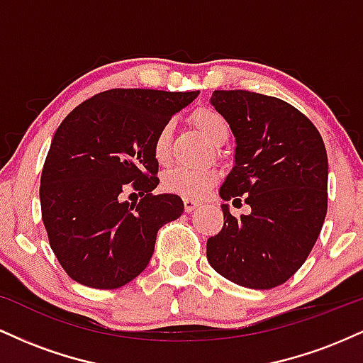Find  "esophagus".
I'll return each instance as SVG.
<instances>
[{
	"mask_svg": "<svg viewBox=\"0 0 363 363\" xmlns=\"http://www.w3.org/2000/svg\"><path fill=\"white\" fill-rule=\"evenodd\" d=\"M199 206H201V201H196V199H191V198L184 199L186 213H191V211H194L196 208H199Z\"/></svg>",
	"mask_w": 363,
	"mask_h": 363,
	"instance_id": "1",
	"label": "esophagus"
}]
</instances>
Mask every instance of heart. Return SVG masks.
I'll return each instance as SVG.
<instances>
[{
  "instance_id": "b5f03b06",
  "label": "heart",
  "mask_w": 363,
  "mask_h": 363,
  "mask_svg": "<svg viewBox=\"0 0 363 363\" xmlns=\"http://www.w3.org/2000/svg\"><path fill=\"white\" fill-rule=\"evenodd\" d=\"M191 123L194 124L211 143H218L220 140L228 138V124L222 114L211 109H198L191 114ZM170 140H172V123H165L157 131L153 140V158L158 164H167L170 158ZM216 176L215 170L203 169H187L177 167L169 170L164 176L165 191L169 193L184 196L191 199H201L210 187L215 184Z\"/></svg>"
}]
</instances>
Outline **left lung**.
<instances>
[{"mask_svg":"<svg viewBox=\"0 0 363 363\" xmlns=\"http://www.w3.org/2000/svg\"><path fill=\"white\" fill-rule=\"evenodd\" d=\"M211 106L235 138L234 167L220 187L223 228L206 244L211 268L235 285L268 290L307 259L328 211V155L319 131L277 97L215 90ZM252 213L235 219L240 196Z\"/></svg>","mask_w":363,"mask_h":363,"instance_id":"obj_1","label":"left lung"}]
</instances>
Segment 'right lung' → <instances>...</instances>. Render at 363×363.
Wrapping results in <instances>:
<instances>
[{
  "instance_id": "add662e5",
  "label": "right lung",
  "mask_w": 363,
  "mask_h": 363,
  "mask_svg": "<svg viewBox=\"0 0 363 363\" xmlns=\"http://www.w3.org/2000/svg\"><path fill=\"white\" fill-rule=\"evenodd\" d=\"M199 91L114 89L94 95L54 133L40 176L49 244L69 278L91 289L126 285L148 266L158 228L179 218L177 194L158 186L157 131ZM131 184L144 198L123 201Z\"/></svg>"
}]
</instances>
